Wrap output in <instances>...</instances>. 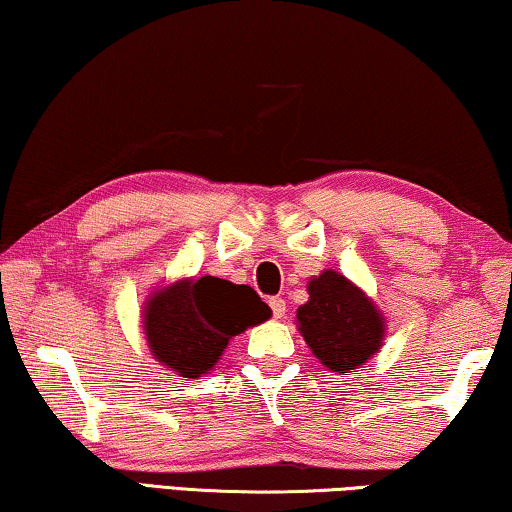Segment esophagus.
<instances>
[{
  "label": "esophagus",
  "mask_w": 512,
  "mask_h": 512,
  "mask_svg": "<svg viewBox=\"0 0 512 512\" xmlns=\"http://www.w3.org/2000/svg\"><path fill=\"white\" fill-rule=\"evenodd\" d=\"M269 305H271L273 317H276V319H282V317H285V312H287L285 299H280V296H273V299L269 301Z\"/></svg>",
  "instance_id": "1"
}]
</instances>
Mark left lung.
<instances>
[{
	"label": "left lung",
	"mask_w": 512,
	"mask_h": 512,
	"mask_svg": "<svg viewBox=\"0 0 512 512\" xmlns=\"http://www.w3.org/2000/svg\"><path fill=\"white\" fill-rule=\"evenodd\" d=\"M308 294L296 324L322 365L342 375L379 352L384 317L352 280L329 269L308 282Z\"/></svg>",
	"instance_id": "left-lung-1"
}]
</instances>
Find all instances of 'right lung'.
Wrapping results in <instances>:
<instances>
[{
	"label": "right lung",
	"instance_id": "add662e5",
	"mask_svg": "<svg viewBox=\"0 0 512 512\" xmlns=\"http://www.w3.org/2000/svg\"><path fill=\"white\" fill-rule=\"evenodd\" d=\"M271 317L248 285L202 276L177 280L144 303V335L158 363L179 377L197 379L216 368L234 335Z\"/></svg>",
	"mask_w": 512,
	"mask_h": 512
}]
</instances>
